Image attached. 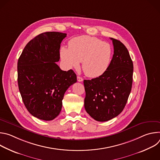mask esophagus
<instances>
[{"label":"esophagus","mask_w":160,"mask_h":160,"mask_svg":"<svg viewBox=\"0 0 160 160\" xmlns=\"http://www.w3.org/2000/svg\"><path fill=\"white\" fill-rule=\"evenodd\" d=\"M77 81H78V82H82V81H83V78H82L81 77L78 76V77H77Z\"/></svg>","instance_id":"esophagus-1"}]
</instances>
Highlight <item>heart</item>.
Masks as SVG:
<instances>
[{"instance_id": "b5f03b06", "label": "heart", "mask_w": 160, "mask_h": 160, "mask_svg": "<svg viewBox=\"0 0 160 160\" xmlns=\"http://www.w3.org/2000/svg\"><path fill=\"white\" fill-rule=\"evenodd\" d=\"M69 48H60L59 55L64 64L70 69L78 68L82 61L86 76L97 78L104 74L111 62L113 49L101 40L88 35L75 37L68 42Z\"/></svg>"}]
</instances>
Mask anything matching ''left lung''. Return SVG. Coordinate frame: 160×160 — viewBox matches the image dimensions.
Wrapping results in <instances>:
<instances>
[{
  "label": "left lung",
  "instance_id": "1",
  "mask_svg": "<svg viewBox=\"0 0 160 160\" xmlns=\"http://www.w3.org/2000/svg\"><path fill=\"white\" fill-rule=\"evenodd\" d=\"M110 38L114 54L108 69L99 77L83 81L85 109L98 122L108 121L122 112L132 85L133 66L129 52L120 40Z\"/></svg>",
  "mask_w": 160,
  "mask_h": 160
}]
</instances>
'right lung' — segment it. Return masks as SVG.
<instances>
[{"label":"right lung","mask_w":160,"mask_h":160,"mask_svg":"<svg viewBox=\"0 0 160 160\" xmlns=\"http://www.w3.org/2000/svg\"><path fill=\"white\" fill-rule=\"evenodd\" d=\"M66 33H42L31 40L18 61V83L23 103L33 117L45 121L57 117L67 89L77 82L72 70L62 71L56 63Z\"/></svg>","instance_id":"add662e5"}]
</instances>
